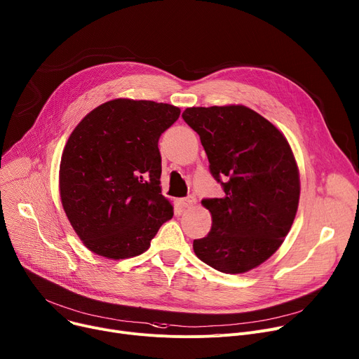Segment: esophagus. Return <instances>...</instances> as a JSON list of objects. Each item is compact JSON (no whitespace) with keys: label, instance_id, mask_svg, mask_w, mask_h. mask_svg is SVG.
I'll return each mask as SVG.
<instances>
[{"label":"esophagus","instance_id":"1","mask_svg":"<svg viewBox=\"0 0 359 359\" xmlns=\"http://www.w3.org/2000/svg\"><path fill=\"white\" fill-rule=\"evenodd\" d=\"M194 203H195V199H194L192 196H187V198H183V199L179 201V205H180L182 208H184V209L192 208Z\"/></svg>","mask_w":359,"mask_h":359}]
</instances>
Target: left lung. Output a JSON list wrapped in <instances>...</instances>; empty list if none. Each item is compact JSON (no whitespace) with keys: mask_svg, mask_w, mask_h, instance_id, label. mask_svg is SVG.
<instances>
[{"mask_svg":"<svg viewBox=\"0 0 359 359\" xmlns=\"http://www.w3.org/2000/svg\"><path fill=\"white\" fill-rule=\"evenodd\" d=\"M199 137L224 198L203 199L212 228L194 241L199 259L226 274L269 259L289 233L300 198L297 163L287 138L244 105L194 107L182 114Z\"/></svg>","mask_w":359,"mask_h":359,"instance_id":"left-lung-1","label":"left lung"}]
</instances>
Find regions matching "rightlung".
<instances>
[{"label": "right lung", "mask_w": 359, "mask_h": 359, "mask_svg": "<svg viewBox=\"0 0 359 359\" xmlns=\"http://www.w3.org/2000/svg\"><path fill=\"white\" fill-rule=\"evenodd\" d=\"M179 115L175 105L118 98L72 131L60 160V199L89 251L109 259L140 255L173 218L161 195L158 138Z\"/></svg>", "instance_id": "right-lung-1"}]
</instances>
